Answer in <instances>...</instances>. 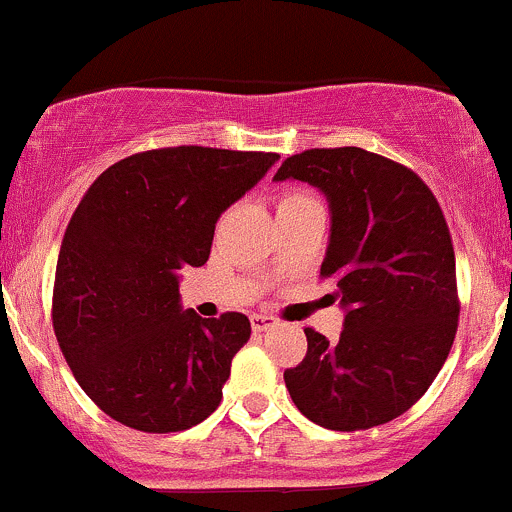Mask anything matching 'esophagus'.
I'll return each instance as SVG.
<instances>
[{
    "instance_id": "obj_1",
    "label": "esophagus",
    "mask_w": 512,
    "mask_h": 512,
    "mask_svg": "<svg viewBox=\"0 0 512 512\" xmlns=\"http://www.w3.org/2000/svg\"><path fill=\"white\" fill-rule=\"evenodd\" d=\"M252 332H267V329L275 327V317H267V314H252L250 317Z\"/></svg>"
}]
</instances>
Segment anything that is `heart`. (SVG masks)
Wrapping results in <instances>:
<instances>
[{
  "mask_svg": "<svg viewBox=\"0 0 512 512\" xmlns=\"http://www.w3.org/2000/svg\"><path fill=\"white\" fill-rule=\"evenodd\" d=\"M319 203L309 190L304 188H287L277 195V213H285V210H294V208H304V205Z\"/></svg>",
  "mask_w": 512,
  "mask_h": 512,
  "instance_id": "b5f03b06",
  "label": "heart"
}]
</instances>
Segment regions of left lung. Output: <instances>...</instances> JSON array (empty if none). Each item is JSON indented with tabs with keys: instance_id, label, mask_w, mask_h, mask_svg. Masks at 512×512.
Here are the masks:
<instances>
[{
	"instance_id": "left-lung-1",
	"label": "left lung",
	"mask_w": 512,
	"mask_h": 512,
	"mask_svg": "<svg viewBox=\"0 0 512 512\" xmlns=\"http://www.w3.org/2000/svg\"><path fill=\"white\" fill-rule=\"evenodd\" d=\"M287 178L327 195L332 237L319 277L347 307L337 342L304 329L307 354L285 371L289 396L332 431L394 421L426 394L456 339L461 299L446 215L414 170L356 146L289 156L275 175Z\"/></svg>"
}]
</instances>
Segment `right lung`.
Segmentation results:
<instances>
[{
  "label": "right lung",
  "instance_id": "add662e5",
  "mask_svg": "<svg viewBox=\"0 0 512 512\" xmlns=\"http://www.w3.org/2000/svg\"><path fill=\"white\" fill-rule=\"evenodd\" d=\"M280 158L175 146L103 170L66 225L51 322L91 401L143 433L185 431L223 399L250 319L180 309L178 270L208 262L220 213Z\"/></svg>",
  "mask_w": 512,
  "mask_h": 512
}]
</instances>
